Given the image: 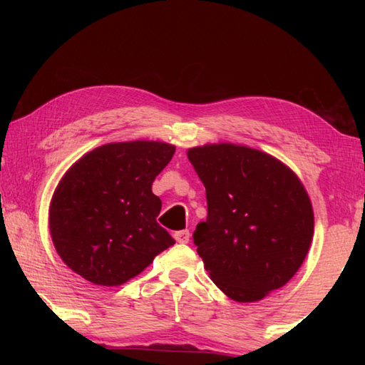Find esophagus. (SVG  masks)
Returning <instances> with one entry per match:
<instances>
[{"label": "esophagus", "mask_w": 365, "mask_h": 365, "mask_svg": "<svg viewBox=\"0 0 365 365\" xmlns=\"http://www.w3.org/2000/svg\"><path fill=\"white\" fill-rule=\"evenodd\" d=\"M174 238L178 243H188L190 242V230H178L174 234Z\"/></svg>", "instance_id": "34e87169"}]
</instances>
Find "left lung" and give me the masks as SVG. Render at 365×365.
<instances>
[{
    "mask_svg": "<svg viewBox=\"0 0 365 365\" xmlns=\"http://www.w3.org/2000/svg\"><path fill=\"white\" fill-rule=\"evenodd\" d=\"M187 155L205 187L208 212L192 240L215 285L238 302L281 289L314 235L312 204L297 174L265 152L230 143Z\"/></svg>",
    "mask_w": 365,
    "mask_h": 365,
    "instance_id": "8db88e82",
    "label": "left lung"
}]
</instances>
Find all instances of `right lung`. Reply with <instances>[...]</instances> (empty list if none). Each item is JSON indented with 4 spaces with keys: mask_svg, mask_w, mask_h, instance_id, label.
<instances>
[{
    "mask_svg": "<svg viewBox=\"0 0 365 365\" xmlns=\"http://www.w3.org/2000/svg\"><path fill=\"white\" fill-rule=\"evenodd\" d=\"M175 147L158 141L110 143L88 152L61 178L50 204L59 257L96 285L138 276L175 240L157 222L152 183Z\"/></svg>",
    "mask_w": 365,
    "mask_h": 365,
    "instance_id": "right-lung-1",
    "label": "right lung"
}]
</instances>
